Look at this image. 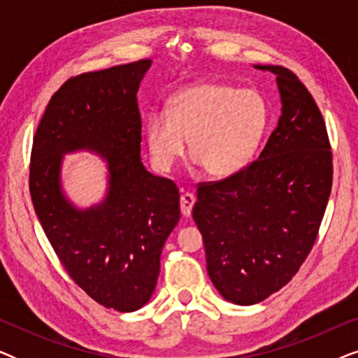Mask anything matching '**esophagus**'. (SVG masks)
<instances>
[{"label": "esophagus", "mask_w": 358, "mask_h": 358, "mask_svg": "<svg viewBox=\"0 0 358 358\" xmlns=\"http://www.w3.org/2000/svg\"><path fill=\"white\" fill-rule=\"evenodd\" d=\"M194 203H195L194 194L185 192V194L180 195V213H182L184 217H190V213H192Z\"/></svg>", "instance_id": "1"}]
</instances>
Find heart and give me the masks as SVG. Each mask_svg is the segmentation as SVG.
Instances as JSON below:
<instances>
[{
    "mask_svg": "<svg viewBox=\"0 0 358 358\" xmlns=\"http://www.w3.org/2000/svg\"><path fill=\"white\" fill-rule=\"evenodd\" d=\"M267 120V104L259 92L202 81L171 97L168 114L151 112L145 138L156 169L173 168L187 140L190 156L205 173L227 178L251 161Z\"/></svg>",
    "mask_w": 358,
    "mask_h": 358,
    "instance_id": "1",
    "label": "heart"
}]
</instances>
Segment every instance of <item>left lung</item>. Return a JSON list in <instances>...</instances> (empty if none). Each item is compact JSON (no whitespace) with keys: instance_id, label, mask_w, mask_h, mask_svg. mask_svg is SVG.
<instances>
[{"instance_id":"left-lung-1","label":"left lung","mask_w":358,"mask_h":358,"mask_svg":"<svg viewBox=\"0 0 358 358\" xmlns=\"http://www.w3.org/2000/svg\"><path fill=\"white\" fill-rule=\"evenodd\" d=\"M282 115L262 153L222 180L200 182L192 217L207 272L224 300L254 305L295 277L316 241L332 187V151L311 92L283 66Z\"/></svg>"}]
</instances>
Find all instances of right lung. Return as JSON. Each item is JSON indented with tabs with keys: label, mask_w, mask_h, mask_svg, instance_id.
I'll use <instances>...</instances> for the list:
<instances>
[{
	"label": "right lung",
	"mask_w": 358,
	"mask_h": 358,
	"mask_svg": "<svg viewBox=\"0 0 358 358\" xmlns=\"http://www.w3.org/2000/svg\"><path fill=\"white\" fill-rule=\"evenodd\" d=\"M151 60L83 73L48 102L32 141L29 190L41 224L68 275L92 300L120 313L153 295L166 239L179 222L173 180L140 159V81ZM99 152L110 164V192L97 208L78 210L61 194L62 154Z\"/></svg>",
	"instance_id": "right-lung-1"
}]
</instances>
